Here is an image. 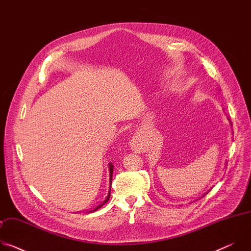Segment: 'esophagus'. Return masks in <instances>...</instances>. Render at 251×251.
<instances>
[{
    "label": "esophagus",
    "mask_w": 251,
    "mask_h": 251,
    "mask_svg": "<svg viewBox=\"0 0 251 251\" xmlns=\"http://www.w3.org/2000/svg\"><path fill=\"white\" fill-rule=\"evenodd\" d=\"M131 149L135 152V153H140L143 150L145 149V144L144 142H143L139 136H135L134 139L131 141Z\"/></svg>",
    "instance_id": "esophagus-1"
}]
</instances>
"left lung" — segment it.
I'll return each mask as SVG.
<instances>
[{"label":"left lung","mask_w":251,"mask_h":251,"mask_svg":"<svg viewBox=\"0 0 251 251\" xmlns=\"http://www.w3.org/2000/svg\"><path fill=\"white\" fill-rule=\"evenodd\" d=\"M227 119H228V120H229V123H230V125H232V124H231V122H230V119H229V118H228V117H227ZM209 191H210V190H208V191H207V192H205V193H204V194H203V195H202V196H201V197H204V196H205V195H207V194H208V192H209ZM201 197H200V198H201ZM200 198H199V199H200ZM196 201H197V200H196Z\"/></svg>","instance_id":"obj_1"}]
</instances>
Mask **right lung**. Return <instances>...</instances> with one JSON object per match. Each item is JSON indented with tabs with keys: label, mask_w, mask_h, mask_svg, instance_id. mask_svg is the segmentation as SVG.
<instances>
[{
	"label": "right lung",
	"mask_w": 251,
	"mask_h": 251,
	"mask_svg": "<svg viewBox=\"0 0 251 251\" xmlns=\"http://www.w3.org/2000/svg\"><path fill=\"white\" fill-rule=\"evenodd\" d=\"M109 165V174H110V190H111V183H112V175H113V165L112 164H108ZM110 190H109V193H108V195H107V198L100 203V204H98L95 208H93L92 210H90V211H88V212H93V211H95V210H97L98 208H100L102 205H104L107 201H109V199H110Z\"/></svg>",
	"instance_id": "obj_1"
}]
</instances>
